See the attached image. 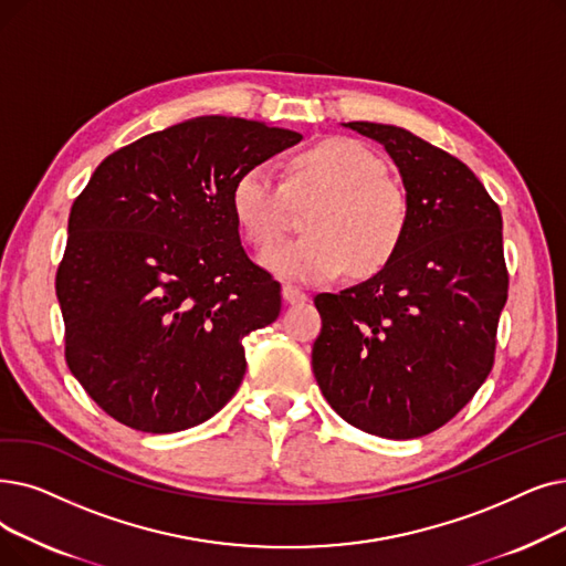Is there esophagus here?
<instances>
[{
  "label": "esophagus",
  "mask_w": 566,
  "mask_h": 566,
  "mask_svg": "<svg viewBox=\"0 0 566 566\" xmlns=\"http://www.w3.org/2000/svg\"><path fill=\"white\" fill-rule=\"evenodd\" d=\"M282 296L289 305H303L307 301V293L301 291L298 286H291V284H284L282 286Z\"/></svg>",
  "instance_id": "esophagus-1"
}]
</instances>
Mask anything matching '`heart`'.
I'll use <instances>...</instances> for the list:
<instances>
[{
    "label": "heart",
    "mask_w": 566,
    "mask_h": 566,
    "mask_svg": "<svg viewBox=\"0 0 566 566\" xmlns=\"http://www.w3.org/2000/svg\"><path fill=\"white\" fill-rule=\"evenodd\" d=\"M370 147L344 136L318 140L293 155L286 182L273 170H242L231 189V210L252 248L268 250L289 227V199L314 203L303 217L307 235L263 254L270 273L322 284L352 265L356 275L381 270L405 240L409 199Z\"/></svg>",
    "instance_id": "heart-1"
}]
</instances>
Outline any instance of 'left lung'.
Segmentation results:
<instances>
[{
    "instance_id": "left-lung-1",
    "label": "left lung",
    "mask_w": 566,
    "mask_h": 566,
    "mask_svg": "<svg viewBox=\"0 0 566 566\" xmlns=\"http://www.w3.org/2000/svg\"><path fill=\"white\" fill-rule=\"evenodd\" d=\"M344 127L396 161L409 227L375 277L314 298L322 333L312 370L354 428L423 437L449 423L493 370L509 293L502 212L470 168L428 140L377 122Z\"/></svg>"
}]
</instances>
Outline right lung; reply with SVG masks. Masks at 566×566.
I'll list each match as a JSON object with an SVG mask.
<instances>
[{
  "mask_svg": "<svg viewBox=\"0 0 566 566\" xmlns=\"http://www.w3.org/2000/svg\"><path fill=\"white\" fill-rule=\"evenodd\" d=\"M301 138L206 115L96 166L71 206L55 291L69 370L115 421L180 432L233 398L242 337L280 316L282 286L244 254L231 189Z\"/></svg>",
  "mask_w": 566,
  "mask_h": 566,
  "instance_id": "right-lung-1",
  "label": "right lung"
}]
</instances>
